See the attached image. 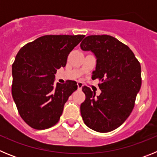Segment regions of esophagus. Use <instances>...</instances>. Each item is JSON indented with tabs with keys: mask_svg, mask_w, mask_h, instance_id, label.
Here are the masks:
<instances>
[{
	"mask_svg": "<svg viewBox=\"0 0 157 157\" xmlns=\"http://www.w3.org/2000/svg\"><path fill=\"white\" fill-rule=\"evenodd\" d=\"M77 86H78V90H81L82 88V86H83L82 82H78Z\"/></svg>",
	"mask_w": 157,
	"mask_h": 157,
	"instance_id": "esophagus-1",
	"label": "esophagus"
}]
</instances>
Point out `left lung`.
<instances>
[{
	"label": "left lung",
	"instance_id": "obj_1",
	"mask_svg": "<svg viewBox=\"0 0 157 157\" xmlns=\"http://www.w3.org/2000/svg\"><path fill=\"white\" fill-rule=\"evenodd\" d=\"M97 59L92 78H99L101 94L83 86L80 111L86 125L101 133L121 126L132 112L141 86V65L127 45L110 35H90L80 44Z\"/></svg>",
	"mask_w": 157,
	"mask_h": 157
}]
</instances>
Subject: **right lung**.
Instances as JSON below:
<instances>
[{
  "mask_svg": "<svg viewBox=\"0 0 157 157\" xmlns=\"http://www.w3.org/2000/svg\"><path fill=\"white\" fill-rule=\"evenodd\" d=\"M84 35H45L25 45L12 64V94L18 112L32 128L56 124L75 81L54 85L55 75L64 67L71 51Z\"/></svg>",
  "mask_w": 157,
  "mask_h": 157,
  "instance_id": "add662e5",
  "label": "right lung"
}]
</instances>
